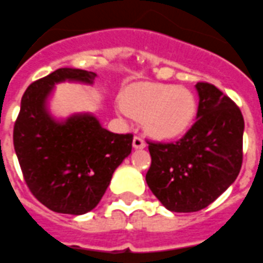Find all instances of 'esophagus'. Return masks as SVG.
<instances>
[{
  "mask_svg": "<svg viewBox=\"0 0 263 263\" xmlns=\"http://www.w3.org/2000/svg\"><path fill=\"white\" fill-rule=\"evenodd\" d=\"M132 146H134L135 149H145L146 147L145 139H143L142 136H135L134 140H132Z\"/></svg>",
  "mask_w": 263,
  "mask_h": 263,
  "instance_id": "34e87169",
  "label": "esophagus"
}]
</instances>
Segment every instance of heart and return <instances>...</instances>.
I'll return each instance as SVG.
<instances>
[{
    "mask_svg": "<svg viewBox=\"0 0 263 263\" xmlns=\"http://www.w3.org/2000/svg\"><path fill=\"white\" fill-rule=\"evenodd\" d=\"M124 106L132 117L143 120L154 138L172 139L183 135L193 124L197 102L189 89L168 84H143L124 96Z\"/></svg>",
    "mask_w": 263,
    "mask_h": 263,
    "instance_id": "1",
    "label": "heart"
}]
</instances>
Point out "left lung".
Here are the masks:
<instances>
[{"mask_svg": "<svg viewBox=\"0 0 263 263\" xmlns=\"http://www.w3.org/2000/svg\"><path fill=\"white\" fill-rule=\"evenodd\" d=\"M197 121L178 142H147L152 164L146 182L172 212L208 207L236 178L243 163L244 118L215 85L197 83Z\"/></svg>", "mask_w": 263, "mask_h": 263, "instance_id": "obj_1", "label": "left lung"}]
</instances>
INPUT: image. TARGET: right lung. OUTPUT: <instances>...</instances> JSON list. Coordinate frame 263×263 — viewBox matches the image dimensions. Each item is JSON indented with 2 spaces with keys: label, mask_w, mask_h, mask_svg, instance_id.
Wrapping results in <instances>:
<instances>
[{
  "label": "right lung",
  "mask_w": 263,
  "mask_h": 263,
  "mask_svg": "<svg viewBox=\"0 0 263 263\" xmlns=\"http://www.w3.org/2000/svg\"><path fill=\"white\" fill-rule=\"evenodd\" d=\"M96 74L55 70L30 84L13 127V146L30 192L52 211L83 215L98 205L113 172L129 156L132 134H113L89 113L58 121L48 111L55 84H92Z\"/></svg>",
  "instance_id": "add662e5"
}]
</instances>
